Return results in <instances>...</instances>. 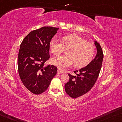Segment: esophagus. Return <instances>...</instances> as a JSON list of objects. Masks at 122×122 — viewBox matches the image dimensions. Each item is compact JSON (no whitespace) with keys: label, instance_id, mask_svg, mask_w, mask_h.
<instances>
[{"label":"esophagus","instance_id":"obj_1","mask_svg":"<svg viewBox=\"0 0 122 122\" xmlns=\"http://www.w3.org/2000/svg\"><path fill=\"white\" fill-rule=\"evenodd\" d=\"M57 73L59 74H62V73H64V71L61 70V69H58L57 70Z\"/></svg>","mask_w":122,"mask_h":122}]
</instances>
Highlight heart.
<instances>
[{
	"label": "heart",
	"mask_w": 122,
	"mask_h": 122,
	"mask_svg": "<svg viewBox=\"0 0 122 122\" xmlns=\"http://www.w3.org/2000/svg\"><path fill=\"white\" fill-rule=\"evenodd\" d=\"M67 48L66 55L53 58L51 60L52 64L64 69L74 63L75 67L85 66L93 59L95 47L92 43L88 42L83 37L76 34L64 35L61 41L59 38L52 37L50 42V50L52 53L58 55Z\"/></svg>",
	"instance_id": "b5f03b06"
}]
</instances>
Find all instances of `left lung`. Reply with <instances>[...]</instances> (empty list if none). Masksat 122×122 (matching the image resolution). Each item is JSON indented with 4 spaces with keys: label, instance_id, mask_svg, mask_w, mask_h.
<instances>
[{
    "label": "left lung",
    "instance_id": "1",
    "mask_svg": "<svg viewBox=\"0 0 122 122\" xmlns=\"http://www.w3.org/2000/svg\"><path fill=\"white\" fill-rule=\"evenodd\" d=\"M97 53L95 58L87 66L75 71V76L68 74L69 82L65 84L67 94L72 98H76L87 93L91 90L98 78L104 58L102 50L100 44L94 42Z\"/></svg>",
    "mask_w": 122,
    "mask_h": 122
}]
</instances>
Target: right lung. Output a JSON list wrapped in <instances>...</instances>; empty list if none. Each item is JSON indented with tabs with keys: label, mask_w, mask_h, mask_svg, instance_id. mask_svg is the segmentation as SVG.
Masks as SVG:
<instances>
[{
	"label": "right lung",
	"mask_w": 122,
	"mask_h": 122,
	"mask_svg": "<svg viewBox=\"0 0 122 122\" xmlns=\"http://www.w3.org/2000/svg\"><path fill=\"white\" fill-rule=\"evenodd\" d=\"M58 30L52 27L34 30L24 37L20 45L18 74L24 86L34 94L46 91L57 74V67L44 64L50 58V41Z\"/></svg>",
	"instance_id": "add662e5"
}]
</instances>
